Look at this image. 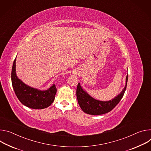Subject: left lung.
<instances>
[{
    "label": "left lung",
    "instance_id": "1",
    "mask_svg": "<svg viewBox=\"0 0 151 151\" xmlns=\"http://www.w3.org/2000/svg\"><path fill=\"white\" fill-rule=\"evenodd\" d=\"M127 74L126 77L125 86L121 92L109 101H100L92 97L87 92L83 89L78 83L77 87V98L78 103L81 110L85 113L91 115L103 114L110 111L118 104L122 98L127 88L128 81Z\"/></svg>",
    "mask_w": 151,
    "mask_h": 151
}]
</instances>
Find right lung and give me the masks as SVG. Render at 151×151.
Segmentation results:
<instances>
[{
  "instance_id": "obj_1",
  "label": "right lung",
  "mask_w": 151,
  "mask_h": 151,
  "mask_svg": "<svg viewBox=\"0 0 151 151\" xmlns=\"http://www.w3.org/2000/svg\"><path fill=\"white\" fill-rule=\"evenodd\" d=\"M16 58L11 72L12 85L19 101L25 106L33 109H42L51 105L55 100L56 88L55 84L47 90H40L29 86L18 78L16 74Z\"/></svg>"
}]
</instances>
